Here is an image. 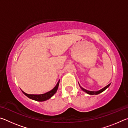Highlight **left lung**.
Masks as SVG:
<instances>
[{"label": "left lung", "instance_id": "8db88e82", "mask_svg": "<svg viewBox=\"0 0 128 128\" xmlns=\"http://www.w3.org/2000/svg\"><path fill=\"white\" fill-rule=\"evenodd\" d=\"M78 84H79V83H78ZM110 85H111V84H109L108 85L105 86L104 88H102V89L99 90H98V91H96V92H94V91H89V90H86V89H85V88H82L81 86H80V84H79V86H80V88H81L82 91H84V92H86V93H87V94H90V95H98V94H100V93L102 92H104V91L106 89H107V88L110 86Z\"/></svg>", "mask_w": 128, "mask_h": 128}]
</instances>
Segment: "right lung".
Segmentation results:
<instances>
[{
    "instance_id": "1",
    "label": "right lung",
    "mask_w": 128,
    "mask_h": 128,
    "mask_svg": "<svg viewBox=\"0 0 128 128\" xmlns=\"http://www.w3.org/2000/svg\"><path fill=\"white\" fill-rule=\"evenodd\" d=\"M59 82L60 80H59V81L58 82L57 84H56V86L52 88V89L42 94H28L27 93L24 92L22 90L21 91H22V92L26 95V96L30 99H33V100L38 102H43L50 99L51 97L55 94L56 92H57L58 87H59Z\"/></svg>"
}]
</instances>
